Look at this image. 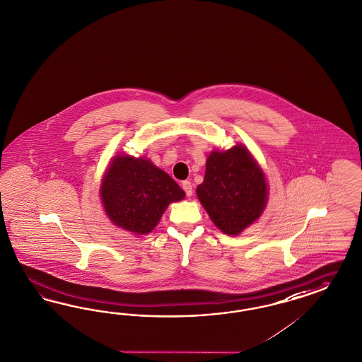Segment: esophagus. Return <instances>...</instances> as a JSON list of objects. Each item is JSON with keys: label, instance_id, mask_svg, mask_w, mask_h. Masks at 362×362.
<instances>
[{"label": "esophagus", "instance_id": "obj_1", "mask_svg": "<svg viewBox=\"0 0 362 362\" xmlns=\"http://www.w3.org/2000/svg\"><path fill=\"white\" fill-rule=\"evenodd\" d=\"M182 188L185 189L187 197H192V185H191L189 180H185V182L182 183Z\"/></svg>", "mask_w": 362, "mask_h": 362}]
</instances>
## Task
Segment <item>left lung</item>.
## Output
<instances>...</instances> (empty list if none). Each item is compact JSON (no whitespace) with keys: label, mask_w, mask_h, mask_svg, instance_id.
Instances as JSON below:
<instances>
[{"label":"left lung","mask_w":362,"mask_h":362,"mask_svg":"<svg viewBox=\"0 0 362 362\" xmlns=\"http://www.w3.org/2000/svg\"><path fill=\"white\" fill-rule=\"evenodd\" d=\"M202 206L214 224L236 236L260 218L267 206L268 185L251 153L236 144L209 153L206 175L197 188Z\"/></svg>","instance_id":"obj_1"}]
</instances>
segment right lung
Wrapping results in <instances>:
<instances>
[{
	"label": "right lung",
	"mask_w": 362,
	"mask_h": 362,
	"mask_svg": "<svg viewBox=\"0 0 362 362\" xmlns=\"http://www.w3.org/2000/svg\"><path fill=\"white\" fill-rule=\"evenodd\" d=\"M186 197L150 159L117 155L102 179L100 199L111 223L135 235L150 233L170 203Z\"/></svg>",
	"instance_id": "right-lung-1"
}]
</instances>
